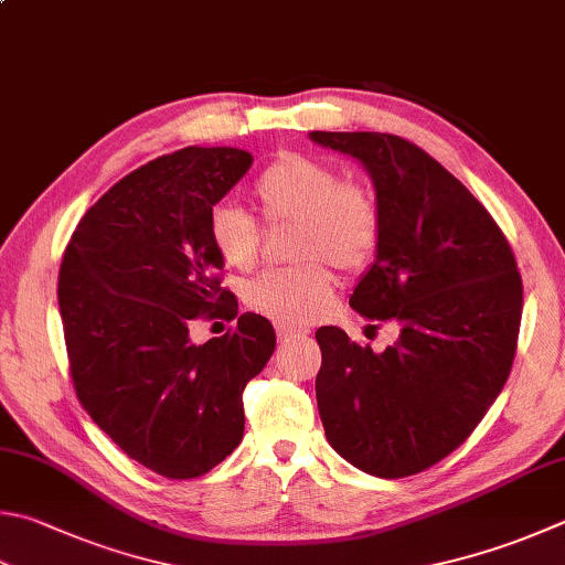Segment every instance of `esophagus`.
Here are the masks:
<instances>
[{
  "mask_svg": "<svg viewBox=\"0 0 565 565\" xmlns=\"http://www.w3.org/2000/svg\"><path fill=\"white\" fill-rule=\"evenodd\" d=\"M275 334H278L280 342H290L295 337H305L307 332L300 327H290V324H275Z\"/></svg>",
  "mask_w": 565,
  "mask_h": 565,
  "instance_id": "obj_1",
  "label": "esophagus"
}]
</instances>
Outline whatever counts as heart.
<instances>
[{"label":"heart","mask_w":565,"mask_h":565,"mask_svg":"<svg viewBox=\"0 0 565 565\" xmlns=\"http://www.w3.org/2000/svg\"><path fill=\"white\" fill-rule=\"evenodd\" d=\"M253 196L265 221L300 226L295 258L310 263L258 275L246 287V302L280 324L312 322L334 300V275L321 260L354 273L374 258L381 241L379 201L364 184L344 182L337 167L302 154L273 162L255 182ZM209 238L231 268L248 270L258 258V223L238 206L211 209Z\"/></svg>","instance_id":"1"}]
</instances>
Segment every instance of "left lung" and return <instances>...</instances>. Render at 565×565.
Instances as JSON below:
<instances>
[{"label": "left lung", "instance_id": "1", "mask_svg": "<svg viewBox=\"0 0 565 565\" xmlns=\"http://www.w3.org/2000/svg\"><path fill=\"white\" fill-rule=\"evenodd\" d=\"M310 140L354 157L371 177L381 241L349 305L401 327L383 351L339 327L317 329L319 418L347 462L398 480L460 448L504 388L524 307L521 275L489 211L420 147L386 132Z\"/></svg>", "mask_w": 565, "mask_h": 565}]
</instances>
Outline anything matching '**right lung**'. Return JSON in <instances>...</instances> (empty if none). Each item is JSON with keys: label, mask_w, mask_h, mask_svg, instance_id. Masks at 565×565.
<instances>
[{"label": "right lung", "mask_w": 565, "mask_h": 565, "mask_svg": "<svg viewBox=\"0 0 565 565\" xmlns=\"http://www.w3.org/2000/svg\"><path fill=\"white\" fill-rule=\"evenodd\" d=\"M253 164L238 147H186L135 169L85 211L58 273L78 401L127 457L191 480L243 440V388L275 351L260 315L221 287L209 214ZM199 313L239 317L194 345Z\"/></svg>", "instance_id": "1"}]
</instances>
